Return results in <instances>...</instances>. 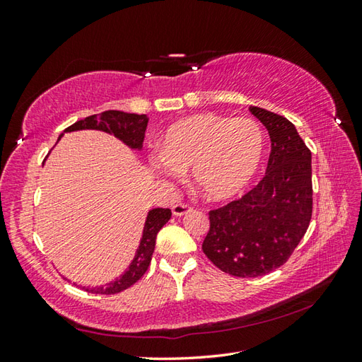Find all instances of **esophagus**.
Segmentation results:
<instances>
[{
	"mask_svg": "<svg viewBox=\"0 0 362 362\" xmlns=\"http://www.w3.org/2000/svg\"><path fill=\"white\" fill-rule=\"evenodd\" d=\"M193 211V209H191L189 205H185V204H175L173 206V214L174 216H185V214Z\"/></svg>",
	"mask_w": 362,
	"mask_h": 362,
	"instance_id": "1",
	"label": "esophagus"
}]
</instances>
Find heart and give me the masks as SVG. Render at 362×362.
<instances>
[{"instance_id":"1","label":"heart","mask_w":362,"mask_h":362,"mask_svg":"<svg viewBox=\"0 0 362 362\" xmlns=\"http://www.w3.org/2000/svg\"><path fill=\"white\" fill-rule=\"evenodd\" d=\"M266 136L252 118L197 113L169 126L161 156L151 165L169 179L193 169V183L205 199L226 202L244 193L263 163Z\"/></svg>"}]
</instances>
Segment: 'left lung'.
I'll return each instance as SVG.
<instances>
[{"label":"left lung","instance_id":"1","mask_svg":"<svg viewBox=\"0 0 362 362\" xmlns=\"http://www.w3.org/2000/svg\"><path fill=\"white\" fill-rule=\"evenodd\" d=\"M271 138L266 175L238 201L210 211L202 250L222 272L266 275L286 263L313 213L311 152L284 117L250 105Z\"/></svg>","mask_w":362,"mask_h":362}]
</instances>
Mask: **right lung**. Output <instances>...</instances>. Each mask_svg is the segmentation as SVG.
<instances>
[{
	"label": "right lung",
	"mask_w": 362,
	"mask_h": 362,
	"mask_svg": "<svg viewBox=\"0 0 362 362\" xmlns=\"http://www.w3.org/2000/svg\"><path fill=\"white\" fill-rule=\"evenodd\" d=\"M148 121L149 119L146 115L126 113L119 110H107L99 115H91V117H87L86 119L74 122L73 126L65 129V132H76V130H101V132L117 136L119 141L129 146L130 149L141 151L144 132H146V127H148ZM62 135L59 136V140L62 138ZM169 219H171V210L169 209L149 210L148 216H146V221H144L140 245H138L135 257L132 261H130L127 271L124 274H121L115 281L107 283L105 286H96V288L82 286V289H86L87 292H93V294L109 296V294H117V292H121L132 286V284L140 280L144 275V272L148 271L153 249H156L157 233Z\"/></svg>",
	"instance_id": "1"
}]
</instances>
